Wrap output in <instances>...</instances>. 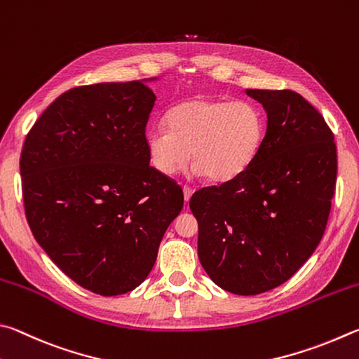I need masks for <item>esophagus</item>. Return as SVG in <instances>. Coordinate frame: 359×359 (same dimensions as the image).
<instances>
[{
	"label": "esophagus",
	"instance_id": "esophagus-1",
	"mask_svg": "<svg viewBox=\"0 0 359 359\" xmlns=\"http://www.w3.org/2000/svg\"><path fill=\"white\" fill-rule=\"evenodd\" d=\"M192 187H189V186H183V194H184V200H186V203L189 202V198L192 197Z\"/></svg>",
	"mask_w": 359,
	"mask_h": 359
}]
</instances>
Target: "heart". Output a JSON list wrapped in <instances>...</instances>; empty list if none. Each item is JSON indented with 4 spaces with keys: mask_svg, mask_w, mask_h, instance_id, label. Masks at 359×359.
Segmentation results:
<instances>
[{
    "mask_svg": "<svg viewBox=\"0 0 359 359\" xmlns=\"http://www.w3.org/2000/svg\"><path fill=\"white\" fill-rule=\"evenodd\" d=\"M167 129L147 132V151L157 172L172 176L186 167L212 183H227L246 172L259 154L266 123L259 105L249 100L196 96L181 100L165 115Z\"/></svg>",
    "mask_w": 359,
    "mask_h": 359,
    "instance_id": "obj_1",
    "label": "heart"
}]
</instances>
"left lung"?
I'll use <instances>...</instances> for the list:
<instances>
[{"mask_svg":"<svg viewBox=\"0 0 359 359\" xmlns=\"http://www.w3.org/2000/svg\"><path fill=\"white\" fill-rule=\"evenodd\" d=\"M268 124L246 172L191 197L198 259L215 284L235 294L265 293L288 280L317 249L334 197V135L301 94L246 90Z\"/></svg>","mask_w":359,"mask_h":359,"instance_id":"1","label":"left lung"}]
</instances>
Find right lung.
I'll list each match as a JSON object with an SVG mask.
<instances>
[{
  "instance_id": "1",
  "label": "right lung",
  "mask_w": 359,
  "mask_h": 359,
  "mask_svg": "<svg viewBox=\"0 0 359 359\" xmlns=\"http://www.w3.org/2000/svg\"><path fill=\"white\" fill-rule=\"evenodd\" d=\"M156 96L140 80L62 93L25 138V215L67 278L102 297L147 279L162 236L183 210L181 186L149 165Z\"/></svg>"
}]
</instances>
